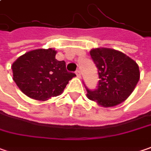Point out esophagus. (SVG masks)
Here are the masks:
<instances>
[{"label": "esophagus", "mask_w": 151, "mask_h": 151, "mask_svg": "<svg viewBox=\"0 0 151 151\" xmlns=\"http://www.w3.org/2000/svg\"><path fill=\"white\" fill-rule=\"evenodd\" d=\"M76 76H77L78 77H81V71H80L79 70H77L76 71Z\"/></svg>", "instance_id": "esophagus-1"}]
</instances>
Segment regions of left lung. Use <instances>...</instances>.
<instances>
[{
	"label": "left lung",
	"instance_id": "left-lung-1",
	"mask_svg": "<svg viewBox=\"0 0 151 151\" xmlns=\"http://www.w3.org/2000/svg\"><path fill=\"white\" fill-rule=\"evenodd\" d=\"M99 81L98 88L87 91V97L103 107H113L124 102L133 92L140 77L137 63L123 52L99 47L90 51Z\"/></svg>",
	"mask_w": 151,
	"mask_h": 151
}]
</instances>
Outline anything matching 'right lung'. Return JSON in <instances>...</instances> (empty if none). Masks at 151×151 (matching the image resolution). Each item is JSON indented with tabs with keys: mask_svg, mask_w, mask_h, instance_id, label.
<instances>
[{
	"mask_svg": "<svg viewBox=\"0 0 151 151\" xmlns=\"http://www.w3.org/2000/svg\"><path fill=\"white\" fill-rule=\"evenodd\" d=\"M56 53L52 48L29 51L12 65V79L30 99L45 101L61 94L69 81L76 76L67 71L64 61L57 60Z\"/></svg>",
	"mask_w": 151,
	"mask_h": 151,
	"instance_id": "right-lung-1",
	"label": "right lung"
}]
</instances>
